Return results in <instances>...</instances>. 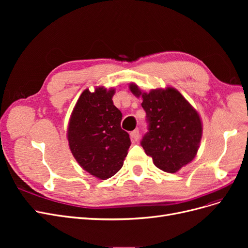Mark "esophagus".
Wrapping results in <instances>:
<instances>
[{
	"label": "esophagus",
	"instance_id": "1",
	"mask_svg": "<svg viewBox=\"0 0 248 248\" xmlns=\"http://www.w3.org/2000/svg\"><path fill=\"white\" fill-rule=\"evenodd\" d=\"M130 138L133 140H138L140 139V130L139 129H136L130 132Z\"/></svg>",
	"mask_w": 248,
	"mask_h": 248
}]
</instances>
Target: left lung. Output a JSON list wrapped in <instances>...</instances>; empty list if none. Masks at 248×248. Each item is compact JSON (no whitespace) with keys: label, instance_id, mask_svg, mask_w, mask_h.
<instances>
[{"label":"left lung","instance_id":"obj_1","mask_svg":"<svg viewBox=\"0 0 248 248\" xmlns=\"http://www.w3.org/2000/svg\"><path fill=\"white\" fill-rule=\"evenodd\" d=\"M130 91L142 97L148 131L140 141L155 166L176 172L197 155L202 139V122L198 111L177 90H153L141 93L137 85Z\"/></svg>","mask_w":248,"mask_h":248}]
</instances>
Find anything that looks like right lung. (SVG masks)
Here are the masks:
<instances>
[{"label":"right lung","instance_id":"add662e5","mask_svg":"<svg viewBox=\"0 0 248 248\" xmlns=\"http://www.w3.org/2000/svg\"><path fill=\"white\" fill-rule=\"evenodd\" d=\"M115 90H85L74 107L68 141L74 158L94 177L106 180L123 167L130 147L129 134L121 128L122 112L112 103Z\"/></svg>","mask_w":248,"mask_h":248}]
</instances>
